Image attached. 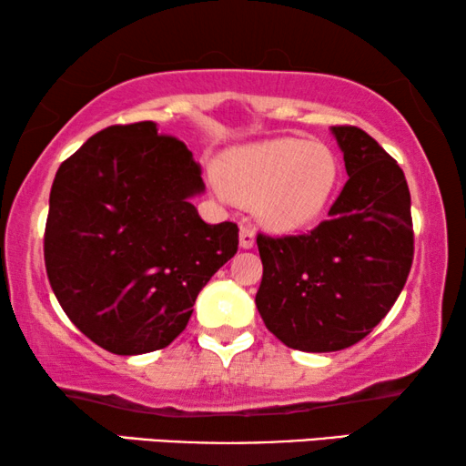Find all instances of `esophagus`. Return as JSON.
Here are the masks:
<instances>
[{
    "label": "esophagus",
    "instance_id": "34e87169",
    "mask_svg": "<svg viewBox=\"0 0 466 466\" xmlns=\"http://www.w3.org/2000/svg\"><path fill=\"white\" fill-rule=\"evenodd\" d=\"M254 241H257V231H254L252 225H241L239 228V246L244 248V250H250L254 246Z\"/></svg>",
    "mask_w": 466,
    "mask_h": 466
}]
</instances>
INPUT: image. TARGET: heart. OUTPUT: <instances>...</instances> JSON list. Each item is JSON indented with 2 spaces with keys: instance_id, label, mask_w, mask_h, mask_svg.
Returning a JSON list of instances; mask_svg holds the SVG:
<instances>
[{
  "instance_id": "obj_1",
  "label": "heart",
  "mask_w": 466,
  "mask_h": 466,
  "mask_svg": "<svg viewBox=\"0 0 466 466\" xmlns=\"http://www.w3.org/2000/svg\"><path fill=\"white\" fill-rule=\"evenodd\" d=\"M337 158L324 144L279 137L244 146L220 161V182L241 201L257 199L260 218L290 228L314 218L333 193Z\"/></svg>"
}]
</instances>
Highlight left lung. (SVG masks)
<instances>
[{
	"label": "left lung",
	"mask_w": 466,
	"mask_h": 466,
	"mask_svg": "<svg viewBox=\"0 0 466 466\" xmlns=\"http://www.w3.org/2000/svg\"><path fill=\"white\" fill-rule=\"evenodd\" d=\"M348 182L329 218L301 235L258 233L257 308L284 346L337 352L359 343L397 301L413 260L403 169L359 127H333Z\"/></svg>",
	"instance_id": "8db88e82"
}]
</instances>
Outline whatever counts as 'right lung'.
I'll return each instance as SVG.
<instances>
[{
  "label": "right lung",
  "mask_w": 466,
  "mask_h": 466,
  "mask_svg": "<svg viewBox=\"0 0 466 466\" xmlns=\"http://www.w3.org/2000/svg\"><path fill=\"white\" fill-rule=\"evenodd\" d=\"M201 165L152 120L112 125L61 163L44 263L69 320L107 352H155L187 329L195 299L235 257V222L208 225L190 197Z\"/></svg>",
  "instance_id": "obj_1"
}]
</instances>
